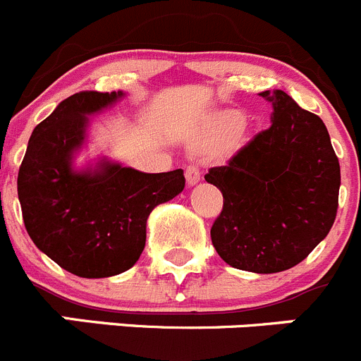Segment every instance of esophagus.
<instances>
[{"label":"esophagus","instance_id":"obj_1","mask_svg":"<svg viewBox=\"0 0 361 361\" xmlns=\"http://www.w3.org/2000/svg\"><path fill=\"white\" fill-rule=\"evenodd\" d=\"M200 178H202L200 168H198L197 164H190V166L186 168L188 186H195V184H198V183H200Z\"/></svg>","mask_w":361,"mask_h":361}]
</instances>
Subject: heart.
Wrapping results in <instances>:
<instances>
[{
	"label": "heart",
	"mask_w": 361,
	"mask_h": 361,
	"mask_svg": "<svg viewBox=\"0 0 361 361\" xmlns=\"http://www.w3.org/2000/svg\"><path fill=\"white\" fill-rule=\"evenodd\" d=\"M243 122H245V116H243V113L235 111V109H225V111L216 113L211 122H209L207 129L195 140L193 147H197V149H211V147L223 145L241 129Z\"/></svg>",
	"instance_id": "obj_1"
}]
</instances>
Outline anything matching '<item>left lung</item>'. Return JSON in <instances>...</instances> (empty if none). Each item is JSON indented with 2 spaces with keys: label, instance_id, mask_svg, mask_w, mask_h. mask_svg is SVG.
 I'll return each instance as SVG.
<instances>
[{
  "label": "left lung",
  "instance_id": "1",
  "mask_svg": "<svg viewBox=\"0 0 361 361\" xmlns=\"http://www.w3.org/2000/svg\"><path fill=\"white\" fill-rule=\"evenodd\" d=\"M259 95L273 104L271 127L205 180L223 193L211 228L218 255L235 269L269 274L300 264L328 235L341 164L317 115L283 90Z\"/></svg>",
  "mask_w": 361,
  "mask_h": 361
}]
</instances>
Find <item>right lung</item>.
Here are the masks:
<instances>
[{"label": "right lung", "instance_id": "1", "mask_svg": "<svg viewBox=\"0 0 361 361\" xmlns=\"http://www.w3.org/2000/svg\"><path fill=\"white\" fill-rule=\"evenodd\" d=\"M123 92H80L33 129L17 177L24 226L40 252L81 278H108L138 262L154 207L184 190L178 168L145 173L101 157L75 168L90 116Z\"/></svg>", "mask_w": 361, "mask_h": 361}]
</instances>
